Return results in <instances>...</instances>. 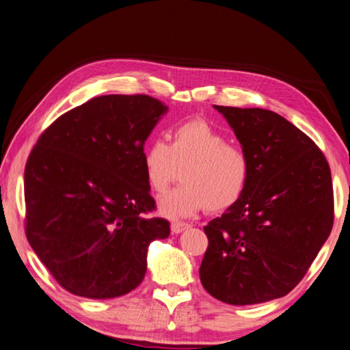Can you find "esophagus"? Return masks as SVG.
Here are the masks:
<instances>
[{"mask_svg": "<svg viewBox=\"0 0 350 350\" xmlns=\"http://www.w3.org/2000/svg\"><path fill=\"white\" fill-rule=\"evenodd\" d=\"M188 228V224H184V222H174L171 225V231L172 234H181L183 231H185Z\"/></svg>", "mask_w": 350, "mask_h": 350, "instance_id": "1", "label": "esophagus"}]
</instances>
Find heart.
Returning a JSON list of instances; mask_svg holds the SVG:
<instances>
[{
  "label": "heart",
  "mask_w": 350,
  "mask_h": 350,
  "mask_svg": "<svg viewBox=\"0 0 350 350\" xmlns=\"http://www.w3.org/2000/svg\"><path fill=\"white\" fill-rule=\"evenodd\" d=\"M150 190L162 194L178 169L183 187L160 198L159 213L167 219L193 216L204 207L228 209L240 200L250 176V160L239 146L206 120L194 119L176 126L169 144L153 139L141 157Z\"/></svg>",
  "instance_id": "obj_1"
}]
</instances>
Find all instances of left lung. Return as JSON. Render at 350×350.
Listing matches in <instances>:
<instances>
[{
  "instance_id": "left-lung-1",
  "label": "left lung",
  "mask_w": 350,
  "mask_h": 350,
  "mask_svg": "<svg viewBox=\"0 0 350 350\" xmlns=\"http://www.w3.org/2000/svg\"><path fill=\"white\" fill-rule=\"evenodd\" d=\"M250 160L240 200L204 226L200 281L228 305L286 296L305 277L333 228L329 166L287 119L265 109L213 106Z\"/></svg>"
}]
</instances>
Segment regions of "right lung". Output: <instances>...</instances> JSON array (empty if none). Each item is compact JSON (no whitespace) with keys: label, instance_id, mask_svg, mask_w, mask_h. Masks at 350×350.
<instances>
[{"label":"right lung","instance_id":"right-lung-1","mask_svg":"<svg viewBox=\"0 0 350 350\" xmlns=\"http://www.w3.org/2000/svg\"><path fill=\"white\" fill-rule=\"evenodd\" d=\"M167 106L148 96H101L64 113L38 139L25 169L26 237L72 295L124 296L141 284L147 250L167 239L143 165Z\"/></svg>","mask_w":350,"mask_h":350}]
</instances>
